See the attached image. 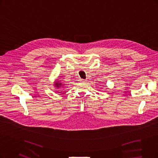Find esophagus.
<instances>
[{"mask_svg":"<svg viewBox=\"0 0 158 158\" xmlns=\"http://www.w3.org/2000/svg\"><path fill=\"white\" fill-rule=\"evenodd\" d=\"M81 82H83V83H85L86 81V80H85V79H81Z\"/></svg>","mask_w":158,"mask_h":158,"instance_id":"obj_1","label":"esophagus"}]
</instances>
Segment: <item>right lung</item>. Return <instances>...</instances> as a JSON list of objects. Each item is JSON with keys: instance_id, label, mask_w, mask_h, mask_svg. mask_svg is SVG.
<instances>
[{"instance_id": "right-lung-1", "label": "right lung", "mask_w": 158, "mask_h": 158, "mask_svg": "<svg viewBox=\"0 0 158 158\" xmlns=\"http://www.w3.org/2000/svg\"><path fill=\"white\" fill-rule=\"evenodd\" d=\"M61 85H62V83H59V82L55 83V86H56V87H60Z\"/></svg>"}]
</instances>
